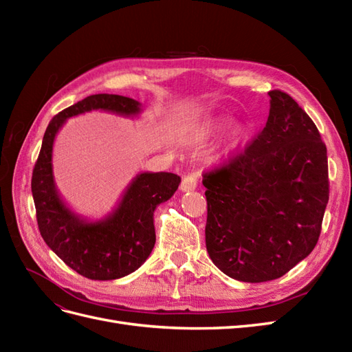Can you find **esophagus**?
I'll list each match as a JSON object with an SVG mask.
<instances>
[{
    "instance_id": "1",
    "label": "esophagus",
    "mask_w": 352,
    "mask_h": 352,
    "mask_svg": "<svg viewBox=\"0 0 352 352\" xmlns=\"http://www.w3.org/2000/svg\"><path fill=\"white\" fill-rule=\"evenodd\" d=\"M197 188V176L195 175H186L180 184V190L188 192V190H194Z\"/></svg>"
}]
</instances>
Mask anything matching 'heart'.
I'll return each mask as SVG.
<instances>
[{
	"label": "heart",
	"mask_w": 352,
	"mask_h": 352,
	"mask_svg": "<svg viewBox=\"0 0 352 352\" xmlns=\"http://www.w3.org/2000/svg\"><path fill=\"white\" fill-rule=\"evenodd\" d=\"M226 126V123L225 122H212V123H210L204 131H202V138H207V136H211V135H216L217 132H220L223 127ZM242 136V129L241 127H236L235 131H233V138H235V140H238V138H241Z\"/></svg>",
	"instance_id": "1"
}]
</instances>
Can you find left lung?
I'll return each mask as SVG.
<instances>
[{
    "mask_svg": "<svg viewBox=\"0 0 352 352\" xmlns=\"http://www.w3.org/2000/svg\"><path fill=\"white\" fill-rule=\"evenodd\" d=\"M269 95L264 129L202 173L210 258L251 283L280 278L314 250L329 201L320 132L291 95Z\"/></svg>",
    "mask_w": 352,
    "mask_h": 352,
    "instance_id": "left-lung-1",
    "label": "left lung"
}]
</instances>
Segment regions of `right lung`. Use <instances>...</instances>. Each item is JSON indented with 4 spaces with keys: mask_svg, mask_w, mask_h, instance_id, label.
Instances as JSON below:
<instances>
[{
    "mask_svg": "<svg viewBox=\"0 0 352 352\" xmlns=\"http://www.w3.org/2000/svg\"><path fill=\"white\" fill-rule=\"evenodd\" d=\"M136 114L140 102L114 94H95L52 117L32 173L36 221L45 243L70 269L92 280H113L131 274L151 254L155 243L154 210L179 188L175 173L138 176L113 214L104 221L85 223L58 198L51 170L52 142L67 117L91 110Z\"/></svg>",
    "mask_w": 352,
    "mask_h": 352,
    "instance_id": "1",
    "label": "right lung"
}]
</instances>
